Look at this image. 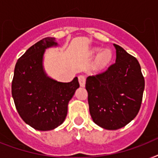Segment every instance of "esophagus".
<instances>
[{"label": "esophagus", "mask_w": 158, "mask_h": 158, "mask_svg": "<svg viewBox=\"0 0 158 158\" xmlns=\"http://www.w3.org/2000/svg\"><path fill=\"white\" fill-rule=\"evenodd\" d=\"M78 79H79V84H80V86L81 87H84L85 86V83H86V79H85V76L84 75H79L78 77Z\"/></svg>", "instance_id": "obj_1"}]
</instances>
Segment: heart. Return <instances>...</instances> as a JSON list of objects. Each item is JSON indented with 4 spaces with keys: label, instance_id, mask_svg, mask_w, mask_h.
<instances>
[{
    "label": "heart",
    "instance_id": "b5f03b06",
    "mask_svg": "<svg viewBox=\"0 0 158 158\" xmlns=\"http://www.w3.org/2000/svg\"><path fill=\"white\" fill-rule=\"evenodd\" d=\"M101 50L102 49L99 48H95L92 50V54H98L96 59V68L98 69L104 68L110 62L111 56H112L110 50L106 49V50L102 51V52ZM100 51L101 52V53L100 52Z\"/></svg>",
    "mask_w": 158,
    "mask_h": 158
}]
</instances>
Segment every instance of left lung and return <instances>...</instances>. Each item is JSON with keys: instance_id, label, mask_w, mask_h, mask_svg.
Here are the masks:
<instances>
[{"instance_id": "left-lung-1", "label": "left lung", "mask_w": 158, "mask_h": 158, "mask_svg": "<svg viewBox=\"0 0 158 158\" xmlns=\"http://www.w3.org/2000/svg\"><path fill=\"white\" fill-rule=\"evenodd\" d=\"M115 48V62L106 71L86 79L89 112L100 127L115 130L137 115L144 90V78L138 60L121 47Z\"/></svg>"}]
</instances>
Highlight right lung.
Segmentation results:
<instances>
[{
  "label": "right lung",
  "instance_id": "obj_1",
  "mask_svg": "<svg viewBox=\"0 0 158 158\" xmlns=\"http://www.w3.org/2000/svg\"><path fill=\"white\" fill-rule=\"evenodd\" d=\"M58 47L54 38H46L26 51L15 67L12 97L20 117L40 131L54 130L64 122L68 103L79 87L78 78L62 83L47 74L43 58L48 48Z\"/></svg>",
  "mask_w": 158,
  "mask_h": 158
}]
</instances>
